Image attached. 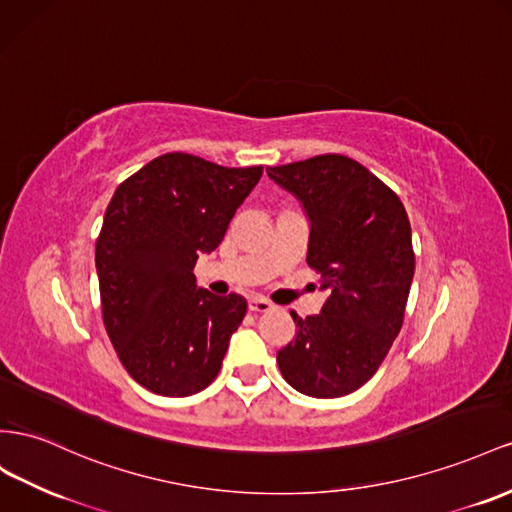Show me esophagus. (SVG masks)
<instances>
[{"instance_id":"1","label":"esophagus","mask_w":512,"mask_h":512,"mask_svg":"<svg viewBox=\"0 0 512 512\" xmlns=\"http://www.w3.org/2000/svg\"><path fill=\"white\" fill-rule=\"evenodd\" d=\"M250 310L252 312H269L273 310V303L262 297H250Z\"/></svg>"}]
</instances>
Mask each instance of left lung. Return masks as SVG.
Listing matches in <instances>:
<instances>
[{"mask_svg": "<svg viewBox=\"0 0 512 512\" xmlns=\"http://www.w3.org/2000/svg\"><path fill=\"white\" fill-rule=\"evenodd\" d=\"M310 219L308 265L327 299L301 319L278 351L288 385L306 396L338 398L375 375L405 319L416 269L411 226L396 193L344 155H319L267 168Z\"/></svg>", "mask_w": 512, "mask_h": 512, "instance_id": "left-lung-1", "label": "left lung"}]
</instances>
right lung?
<instances>
[{
	"label": "right lung",
	"instance_id": "add662e5",
	"mask_svg": "<svg viewBox=\"0 0 512 512\" xmlns=\"http://www.w3.org/2000/svg\"><path fill=\"white\" fill-rule=\"evenodd\" d=\"M262 176L168 153L120 183L96 239L107 336L129 375L159 396L211 385L247 301L196 288L200 254L222 243Z\"/></svg>",
	"mask_w": 512,
	"mask_h": 512
}]
</instances>
